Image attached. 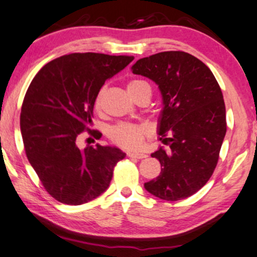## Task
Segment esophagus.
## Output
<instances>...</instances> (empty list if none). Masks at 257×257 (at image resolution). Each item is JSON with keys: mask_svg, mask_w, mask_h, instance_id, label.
<instances>
[{"mask_svg": "<svg viewBox=\"0 0 257 257\" xmlns=\"http://www.w3.org/2000/svg\"><path fill=\"white\" fill-rule=\"evenodd\" d=\"M127 156L130 158H135V159H144V158L147 157L145 153H137V152H128Z\"/></svg>", "mask_w": 257, "mask_h": 257, "instance_id": "34e87169", "label": "esophagus"}]
</instances>
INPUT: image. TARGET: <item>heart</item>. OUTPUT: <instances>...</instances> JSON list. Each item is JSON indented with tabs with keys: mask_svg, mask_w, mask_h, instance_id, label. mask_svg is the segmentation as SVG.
Returning a JSON list of instances; mask_svg holds the SVG:
<instances>
[{
	"mask_svg": "<svg viewBox=\"0 0 257 257\" xmlns=\"http://www.w3.org/2000/svg\"><path fill=\"white\" fill-rule=\"evenodd\" d=\"M143 86H150L149 84L144 80L140 79H133L127 84V90L130 93L136 92ZM96 110H99L100 107V98L98 97L94 103ZM147 133V130L145 126L139 124H132V122H119V124L114 125L113 127L110 128L108 132V137L110 140L114 145L124 150H133L137 149L140 144L143 143L144 138H145Z\"/></svg>",
	"mask_w": 257,
	"mask_h": 257,
	"instance_id": "heart-1",
	"label": "heart"
}]
</instances>
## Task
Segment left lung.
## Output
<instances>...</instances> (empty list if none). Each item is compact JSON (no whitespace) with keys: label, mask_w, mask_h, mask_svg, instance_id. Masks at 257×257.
<instances>
[{"label":"left lung","mask_w":257,"mask_h":257,"mask_svg":"<svg viewBox=\"0 0 257 257\" xmlns=\"http://www.w3.org/2000/svg\"><path fill=\"white\" fill-rule=\"evenodd\" d=\"M136 75L159 86L164 110L160 147L151 154L161 172L145 182L151 194L178 201L195 194L215 170L226 136V106L220 85L208 66L184 51H164L137 61Z\"/></svg>","instance_id":"1"}]
</instances>
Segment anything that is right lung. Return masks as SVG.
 <instances>
[{"instance_id":"add662e5","label":"right lung","mask_w":257,"mask_h":257,"mask_svg":"<svg viewBox=\"0 0 257 257\" xmlns=\"http://www.w3.org/2000/svg\"><path fill=\"white\" fill-rule=\"evenodd\" d=\"M133 61L131 56L71 54L45 64L31 80L21 110V132L28 160L45 191L65 205H83L110 185L113 168L125 158L119 149L76 140L91 130L93 105L104 85Z\"/></svg>"}]
</instances>
